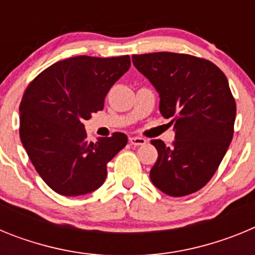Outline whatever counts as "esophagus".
I'll list each match as a JSON object with an SVG mask.
<instances>
[{"label": "esophagus", "instance_id": "obj_1", "mask_svg": "<svg viewBox=\"0 0 255 255\" xmlns=\"http://www.w3.org/2000/svg\"><path fill=\"white\" fill-rule=\"evenodd\" d=\"M129 143L134 147H139V145H144L147 143V140L144 138H140V136H131V138H129Z\"/></svg>", "mask_w": 255, "mask_h": 255}]
</instances>
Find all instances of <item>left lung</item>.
Returning <instances> with one entry per match:
<instances>
[{"label":"left lung","mask_w":255,"mask_h":255,"mask_svg":"<svg viewBox=\"0 0 255 255\" xmlns=\"http://www.w3.org/2000/svg\"><path fill=\"white\" fill-rule=\"evenodd\" d=\"M132 64L159 93V112L171 119V147L152 140L158 158L150 170L154 186L184 197L212 179L233 140L236 103L225 74L213 62L185 53L132 56Z\"/></svg>","instance_id":"left-lung-1"}]
</instances>
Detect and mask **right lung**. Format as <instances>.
I'll return each mask as SVG.
<instances>
[{"label": "right lung", "mask_w": 255, "mask_h": 255, "mask_svg": "<svg viewBox=\"0 0 255 255\" xmlns=\"http://www.w3.org/2000/svg\"><path fill=\"white\" fill-rule=\"evenodd\" d=\"M130 57L76 56L43 70L20 103V139L39 176L53 191L78 197L100 188L107 163L128 143L123 132L93 143L84 120L102 111L112 85L129 70Z\"/></svg>", "instance_id": "add662e5"}]
</instances>
